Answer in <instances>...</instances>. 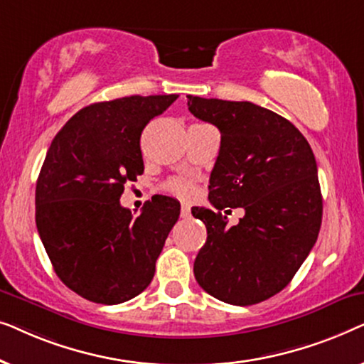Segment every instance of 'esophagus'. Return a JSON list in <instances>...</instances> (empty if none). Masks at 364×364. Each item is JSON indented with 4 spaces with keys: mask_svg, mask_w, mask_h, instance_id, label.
<instances>
[{
    "mask_svg": "<svg viewBox=\"0 0 364 364\" xmlns=\"http://www.w3.org/2000/svg\"><path fill=\"white\" fill-rule=\"evenodd\" d=\"M181 217H182V218H188V217H191V207H188L187 203H183V205L181 207Z\"/></svg>",
    "mask_w": 364,
    "mask_h": 364,
    "instance_id": "1",
    "label": "esophagus"
}]
</instances>
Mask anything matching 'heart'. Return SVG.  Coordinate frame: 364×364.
<instances>
[{"label":"heart","instance_id":"heart-1","mask_svg":"<svg viewBox=\"0 0 364 364\" xmlns=\"http://www.w3.org/2000/svg\"><path fill=\"white\" fill-rule=\"evenodd\" d=\"M164 188L171 196L178 198H191L196 193V186L192 182L186 181V178H171V181L166 182Z\"/></svg>","mask_w":364,"mask_h":364}]
</instances>
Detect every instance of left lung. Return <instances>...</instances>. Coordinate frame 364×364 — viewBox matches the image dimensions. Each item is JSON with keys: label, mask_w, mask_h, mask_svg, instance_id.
I'll list each match as a JSON object with an SVG mask.
<instances>
[{"label": "left lung", "mask_w": 364, "mask_h": 364, "mask_svg": "<svg viewBox=\"0 0 364 364\" xmlns=\"http://www.w3.org/2000/svg\"><path fill=\"white\" fill-rule=\"evenodd\" d=\"M187 106L220 131L208 186L217 210L192 208L207 227L193 275L217 300L255 305L282 291L315 245L323 215L315 156L303 134L270 109L197 96H187ZM227 206L246 210L237 226L221 213Z\"/></svg>", "instance_id": "left-lung-1"}]
</instances>
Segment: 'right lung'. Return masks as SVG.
<instances>
[{"label":"right lung","mask_w":364,"mask_h":364,"mask_svg":"<svg viewBox=\"0 0 364 364\" xmlns=\"http://www.w3.org/2000/svg\"><path fill=\"white\" fill-rule=\"evenodd\" d=\"M177 97L91 104L64 124L48 149L36 182V227L56 275L89 301L117 305L152 282L181 203L152 197L134 218L119 198L144 172V127Z\"/></svg>","instance_id":"obj_1"}]
</instances>
